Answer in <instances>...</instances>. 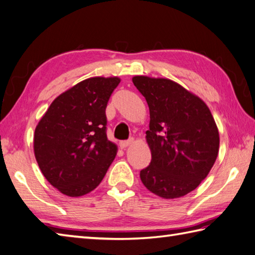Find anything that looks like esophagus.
<instances>
[{
	"mask_svg": "<svg viewBox=\"0 0 255 255\" xmlns=\"http://www.w3.org/2000/svg\"><path fill=\"white\" fill-rule=\"evenodd\" d=\"M132 143H133V138H129V139H128V141H121L120 142V147L126 148V147L128 146V145H131Z\"/></svg>",
	"mask_w": 255,
	"mask_h": 255,
	"instance_id": "34e87169",
	"label": "esophagus"
}]
</instances>
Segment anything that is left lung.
Segmentation results:
<instances>
[{
	"mask_svg": "<svg viewBox=\"0 0 255 255\" xmlns=\"http://www.w3.org/2000/svg\"><path fill=\"white\" fill-rule=\"evenodd\" d=\"M132 81L149 109L146 141L152 160L139 173L143 185L164 199L196 189L219 153V131L206 103L165 78L135 76Z\"/></svg>",
	"mask_w": 255,
	"mask_h": 255,
	"instance_id": "obj_1",
	"label": "left lung"
}]
</instances>
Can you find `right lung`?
Wrapping results in <instances>:
<instances>
[{"label": "right lung", "mask_w": 255, "mask_h": 255, "mask_svg": "<svg viewBox=\"0 0 255 255\" xmlns=\"http://www.w3.org/2000/svg\"><path fill=\"white\" fill-rule=\"evenodd\" d=\"M118 77H93L51 102L34 134L41 173L61 194L79 197L101 183L118 147L107 137L106 108Z\"/></svg>", "instance_id": "obj_1"}]
</instances>
